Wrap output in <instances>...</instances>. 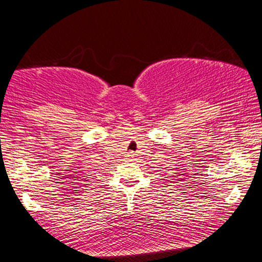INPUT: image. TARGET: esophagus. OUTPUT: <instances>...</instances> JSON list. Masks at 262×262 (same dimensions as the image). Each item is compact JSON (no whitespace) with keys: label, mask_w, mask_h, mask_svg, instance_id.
<instances>
[{"label":"esophagus","mask_w":262,"mask_h":262,"mask_svg":"<svg viewBox=\"0 0 262 262\" xmlns=\"http://www.w3.org/2000/svg\"><path fill=\"white\" fill-rule=\"evenodd\" d=\"M128 157H129V158H133V157H134V153H133V152H129V153H128Z\"/></svg>","instance_id":"34e87169"}]
</instances>
